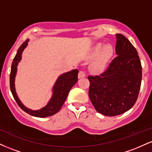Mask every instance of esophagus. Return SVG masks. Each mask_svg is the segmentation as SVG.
<instances>
[{"label": "esophagus", "instance_id": "esophagus-1", "mask_svg": "<svg viewBox=\"0 0 152 152\" xmlns=\"http://www.w3.org/2000/svg\"><path fill=\"white\" fill-rule=\"evenodd\" d=\"M85 76H86V74H85V73L83 72V71H79V73H78V78H84Z\"/></svg>", "mask_w": 152, "mask_h": 152}]
</instances>
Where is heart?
Returning a JSON list of instances; mask_svg holds the SVG:
<instances>
[{"label":"heart","instance_id":"1","mask_svg":"<svg viewBox=\"0 0 152 152\" xmlns=\"http://www.w3.org/2000/svg\"><path fill=\"white\" fill-rule=\"evenodd\" d=\"M114 50L111 45L99 43L91 48L86 58L91 61L90 70L94 74H102L107 69L110 61L114 56Z\"/></svg>","mask_w":152,"mask_h":152}]
</instances>
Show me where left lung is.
Masks as SVG:
<instances>
[{"label": "left lung", "instance_id": "obj_1", "mask_svg": "<svg viewBox=\"0 0 152 152\" xmlns=\"http://www.w3.org/2000/svg\"><path fill=\"white\" fill-rule=\"evenodd\" d=\"M118 56L101 76H88V96L95 109L107 116H118L132 109L137 102L142 65L133 45L122 34H116Z\"/></svg>", "mask_w": 152, "mask_h": 152}]
</instances>
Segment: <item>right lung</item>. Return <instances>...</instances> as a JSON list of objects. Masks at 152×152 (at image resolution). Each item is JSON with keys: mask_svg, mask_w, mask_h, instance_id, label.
Here are the masks:
<instances>
[{"mask_svg": "<svg viewBox=\"0 0 152 152\" xmlns=\"http://www.w3.org/2000/svg\"><path fill=\"white\" fill-rule=\"evenodd\" d=\"M28 41L29 40L27 39L20 46L15 58H13V61L12 62L11 70H10V91H11V93L13 94L18 105L25 112L28 113L33 116H36V117H48V116H50L58 113L61 109L63 104L65 102L71 88L78 81V71L77 69H74V70L64 73L58 76L55 83H54L53 88H52L51 97L44 107L38 110H32L26 107L21 102V101L19 99L16 91H15V76H16L17 70H18L17 67H18L19 62L21 61L22 58L23 51L27 47Z\"/></svg>", "mask_w": 152, "mask_h": 152, "instance_id": "1", "label": "right lung"}]
</instances>
